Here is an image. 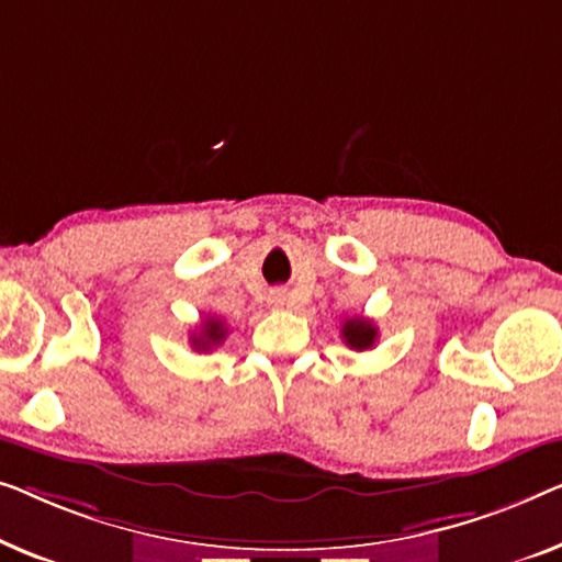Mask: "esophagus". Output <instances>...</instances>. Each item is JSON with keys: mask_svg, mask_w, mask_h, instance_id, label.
<instances>
[{"mask_svg": "<svg viewBox=\"0 0 562 562\" xmlns=\"http://www.w3.org/2000/svg\"><path fill=\"white\" fill-rule=\"evenodd\" d=\"M270 303L274 305V307H282L284 303H288V297H284V292H272V297H270Z\"/></svg>", "mask_w": 562, "mask_h": 562, "instance_id": "1", "label": "esophagus"}]
</instances>
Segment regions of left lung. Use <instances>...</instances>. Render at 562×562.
Listing matches in <instances>:
<instances>
[{"mask_svg": "<svg viewBox=\"0 0 562 562\" xmlns=\"http://www.w3.org/2000/svg\"><path fill=\"white\" fill-rule=\"evenodd\" d=\"M341 336H344L346 346H351V349H357V351H367L376 344L379 334H376L374 323L367 318H346Z\"/></svg>", "mask_w": 562, "mask_h": 562, "instance_id": "left-lung-1", "label": "left lung"}]
</instances>
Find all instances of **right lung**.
<instances>
[{"mask_svg": "<svg viewBox=\"0 0 562 562\" xmlns=\"http://www.w3.org/2000/svg\"><path fill=\"white\" fill-rule=\"evenodd\" d=\"M224 338H226L224 321L216 318V315H209V318L201 323L199 334L191 336V346L195 351H211L216 349L218 344H224Z\"/></svg>", "mask_w": 562, "mask_h": 562, "instance_id": "right-lung-1", "label": "right lung"}]
</instances>
